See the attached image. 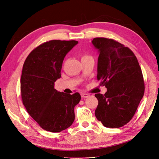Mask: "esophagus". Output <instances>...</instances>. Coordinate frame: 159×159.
<instances>
[{"mask_svg":"<svg viewBox=\"0 0 159 159\" xmlns=\"http://www.w3.org/2000/svg\"><path fill=\"white\" fill-rule=\"evenodd\" d=\"M81 96L82 98H88L89 95L88 93H81Z\"/></svg>","mask_w":159,"mask_h":159,"instance_id":"34e87169","label":"esophagus"}]
</instances>
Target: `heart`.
<instances>
[{
  "label": "heart",
  "instance_id": "heart-1",
  "mask_svg": "<svg viewBox=\"0 0 159 159\" xmlns=\"http://www.w3.org/2000/svg\"><path fill=\"white\" fill-rule=\"evenodd\" d=\"M85 56H84V57H85Z\"/></svg>",
  "mask_w": 159,
  "mask_h": 159
}]
</instances>
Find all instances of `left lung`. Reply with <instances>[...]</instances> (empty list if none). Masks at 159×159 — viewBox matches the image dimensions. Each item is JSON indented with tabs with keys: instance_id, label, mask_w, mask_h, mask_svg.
<instances>
[{
	"instance_id": "1",
	"label": "left lung",
	"mask_w": 159,
	"mask_h": 159,
	"mask_svg": "<svg viewBox=\"0 0 159 159\" xmlns=\"http://www.w3.org/2000/svg\"><path fill=\"white\" fill-rule=\"evenodd\" d=\"M91 42L99 54L98 80L107 89L104 95L95 94V117L106 127H123L131 121L144 95L141 67L134 53L121 43L105 38Z\"/></svg>"
}]
</instances>
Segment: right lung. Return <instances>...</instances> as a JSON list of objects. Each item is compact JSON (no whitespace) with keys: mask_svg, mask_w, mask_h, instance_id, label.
I'll return each mask as SVG.
<instances>
[{"mask_svg":"<svg viewBox=\"0 0 159 159\" xmlns=\"http://www.w3.org/2000/svg\"><path fill=\"white\" fill-rule=\"evenodd\" d=\"M78 43L75 40H50L34 49L24 63L20 79L23 105L28 113L46 131L58 133L70 127L79 93L60 92L54 82L61 78L66 55Z\"/></svg>","mask_w":159,"mask_h":159,"instance_id":"add662e5","label":"right lung"}]
</instances>
